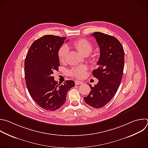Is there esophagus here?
Returning a JSON list of instances; mask_svg holds the SVG:
<instances>
[{
	"label": "esophagus",
	"mask_w": 148,
	"mask_h": 148,
	"mask_svg": "<svg viewBox=\"0 0 148 148\" xmlns=\"http://www.w3.org/2000/svg\"><path fill=\"white\" fill-rule=\"evenodd\" d=\"M83 84V82L82 81H78V80H75V84L76 85H79V84Z\"/></svg>",
	"instance_id": "34e87169"
}]
</instances>
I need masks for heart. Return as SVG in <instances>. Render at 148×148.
<instances>
[{"mask_svg": "<svg viewBox=\"0 0 148 148\" xmlns=\"http://www.w3.org/2000/svg\"><path fill=\"white\" fill-rule=\"evenodd\" d=\"M73 45L77 50L82 55H88L92 51L93 46L92 43L87 39L81 38L77 40L73 43ZM69 49L67 46L63 45L61 46L58 52L59 60L61 62H64L68 55ZM87 67L85 65H81L77 66L71 69L69 74L70 76L77 78H83L86 73Z\"/></svg>", "mask_w": 148, "mask_h": 148, "instance_id": "obj_1", "label": "heart"}]
</instances>
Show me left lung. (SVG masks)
Instances as JSON below:
<instances>
[{
  "instance_id": "obj_1",
  "label": "left lung",
  "mask_w": 148,
  "mask_h": 148,
  "mask_svg": "<svg viewBox=\"0 0 148 148\" xmlns=\"http://www.w3.org/2000/svg\"><path fill=\"white\" fill-rule=\"evenodd\" d=\"M99 46V66L92 72L99 80L92 86L85 102L94 108H101L108 104L117 92L122 79L124 67V51L120 41L114 36L95 32L92 34Z\"/></svg>"
}]
</instances>
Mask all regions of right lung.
Instances as JSON below:
<instances>
[{
	"mask_svg": "<svg viewBox=\"0 0 148 148\" xmlns=\"http://www.w3.org/2000/svg\"><path fill=\"white\" fill-rule=\"evenodd\" d=\"M66 39L44 35L32 43L26 56L24 73L28 90L33 100L46 110L55 111L63 106L68 90L75 85L72 80L58 84L52 76L60 66L58 52Z\"/></svg>",
	"mask_w": 148,
	"mask_h": 148,
	"instance_id": "1",
	"label": "right lung"
}]
</instances>
